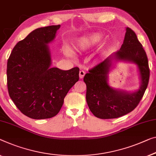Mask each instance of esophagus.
<instances>
[{
    "instance_id": "1",
    "label": "esophagus",
    "mask_w": 156,
    "mask_h": 156,
    "mask_svg": "<svg viewBox=\"0 0 156 156\" xmlns=\"http://www.w3.org/2000/svg\"><path fill=\"white\" fill-rule=\"evenodd\" d=\"M85 75V72L84 71L81 70V71H80V72H79V77H80V79L83 78V77H84Z\"/></svg>"
}]
</instances>
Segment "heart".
I'll list each match as a JSON object with an SVG mask.
<instances>
[{
    "label": "heart",
    "mask_w": 156,
    "mask_h": 156,
    "mask_svg": "<svg viewBox=\"0 0 156 156\" xmlns=\"http://www.w3.org/2000/svg\"><path fill=\"white\" fill-rule=\"evenodd\" d=\"M102 39L103 36L99 34L94 33L89 34L79 39L74 46V49L77 52H86L100 43ZM64 52L65 54L69 56L73 55V52L69 48H65Z\"/></svg>",
    "instance_id": "obj_1"
}]
</instances>
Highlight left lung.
<instances>
[{
    "mask_svg": "<svg viewBox=\"0 0 156 156\" xmlns=\"http://www.w3.org/2000/svg\"><path fill=\"white\" fill-rule=\"evenodd\" d=\"M113 59L126 60L138 64L142 83L132 93L113 89L107 83L108 73ZM150 77L148 57L133 30L127 27L121 48L90 69L83 80L87 87L86 100L93 115L101 119H112L126 115L138 106L144 94Z\"/></svg>",
    "mask_w": 156,
    "mask_h": 156,
    "instance_id": "8db88e82",
    "label": "left lung"
}]
</instances>
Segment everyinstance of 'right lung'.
Wrapping results in <instances>:
<instances>
[{
	"label": "right lung",
	"instance_id": "obj_1",
	"mask_svg": "<svg viewBox=\"0 0 156 156\" xmlns=\"http://www.w3.org/2000/svg\"><path fill=\"white\" fill-rule=\"evenodd\" d=\"M60 25L38 28L12 49L7 64L8 93L23 114L33 119L55 116L69 90L79 80V68L51 67L48 44Z\"/></svg>",
	"mask_w": 156,
	"mask_h": 156
}]
</instances>
